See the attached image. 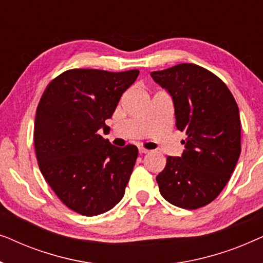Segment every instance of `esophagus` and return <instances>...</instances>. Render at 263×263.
Segmentation results:
<instances>
[{
	"label": "esophagus",
	"mask_w": 263,
	"mask_h": 263,
	"mask_svg": "<svg viewBox=\"0 0 263 263\" xmlns=\"http://www.w3.org/2000/svg\"><path fill=\"white\" fill-rule=\"evenodd\" d=\"M139 153H140V154H146V153H148V149L142 148V147H140V148H139Z\"/></svg>",
	"instance_id": "obj_1"
}]
</instances>
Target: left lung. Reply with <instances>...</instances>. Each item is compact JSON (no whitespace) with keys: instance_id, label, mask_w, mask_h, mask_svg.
Segmentation results:
<instances>
[{"instance_id":"8db88e82","label":"left lung","mask_w":263,"mask_h":263,"mask_svg":"<svg viewBox=\"0 0 263 263\" xmlns=\"http://www.w3.org/2000/svg\"><path fill=\"white\" fill-rule=\"evenodd\" d=\"M175 107L176 127L185 133L181 157H167L157 176L168 202L196 210L217 197L235 170L240 154L239 110L217 75L193 63L152 71Z\"/></svg>"}]
</instances>
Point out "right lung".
Listing matches in <instances>:
<instances>
[{
	"label": "right lung",
	"instance_id": "obj_1",
	"mask_svg": "<svg viewBox=\"0 0 263 263\" xmlns=\"http://www.w3.org/2000/svg\"><path fill=\"white\" fill-rule=\"evenodd\" d=\"M138 75V69H70L53 79L39 100V168L59 199L79 214L105 213L124 196L139 151L111 145L98 130L107 127L105 121Z\"/></svg>",
	"mask_w": 263,
	"mask_h": 263
}]
</instances>
